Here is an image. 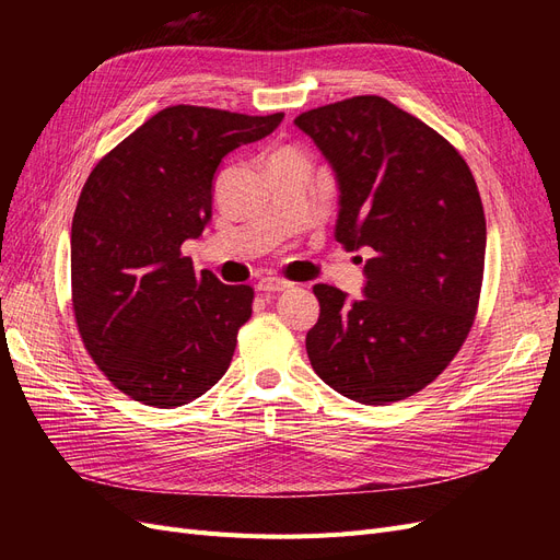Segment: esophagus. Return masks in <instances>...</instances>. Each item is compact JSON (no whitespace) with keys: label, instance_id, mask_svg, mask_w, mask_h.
<instances>
[{"label":"esophagus","instance_id":"obj_1","mask_svg":"<svg viewBox=\"0 0 560 560\" xmlns=\"http://www.w3.org/2000/svg\"><path fill=\"white\" fill-rule=\"evenodd\" d=\"M257 287H259V292H284V290H290L292 282H287L278 276H266L259 280Z\"/></svg>","mask_w":560,"mask_h":560}]
</instances>
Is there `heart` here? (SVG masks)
<instances>
[{"instance_id": "heart-1", "label": "heart", "mask_w": 560, "mask_h": 560, "mask_svg": "<svg viewBox=\"0 0 560 560\" xmlns=\"http://www.w3.org/2000/svg\"><path fill=\"white\" fill-rule=\"evenodd\" d=\"M292 156H303V154H301L296 147H280V149L273 151V154H270L268 161H273V159H292Z\"/></svg>"}]
</instances>
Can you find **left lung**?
<instances>
[{
    "label": "left lung",
    "instance_id": "8db88e82",
    "mask_svg": "<svg viewBox=\"0 0 560 560\" xmlns=\"http://www.w3.org/2000/svg\"><path fill=\"white\" fill-rule=\"evenodd\" d=\"M294 124L336 173V241L371 254L362 299L313 287L319 317L306 336L308 360L352 401L411 397L451 364L479 308L486 217L477 182L448 140L378 95L303 112Z\"/></svg>",
    "mask_w": 560,
    "mask_h": 560
}]
</instances>
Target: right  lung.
<instances>
[{"label": "right lung", "mask_w": 560, "mask_h": 560, "mask_svg": "<svg viewBox=\"0 0 560 560\" xmlns=\"http://www.w3.org/2000/svg\"><path fill=\"white\" fill-rule=\"evenodd\" d=\"M282 118L165 107L83 184L72 219V308L93 362L130 399L173 409L226 374L254 290L196 273L182 243L210 222L222 159Z\"/></svg>", "instance_id": "add662e5"}]
</instances>
